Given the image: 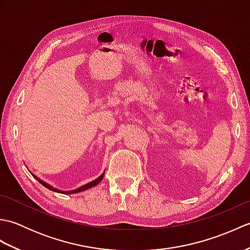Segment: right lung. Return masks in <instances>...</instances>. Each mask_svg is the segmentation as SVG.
Masks as SVG:
<instances>
[{
  "mask_svg": "<svg viewBox=\"0 0 250 250\" xmlns=\"http://www.w3.org/2000/svg\"><path fill=\"white\" fill-rule=\"evenodd\" d=\"M31 174H32V173H31ZM104 174H105V171H104L102 174H101L98 178H95L94 180H92V182H90V183H88V184H86V185H83L82 187H79V188H77V189H74V190H70V191H63V190H60V189H57V188H55V187H52L51 185L47 184L46 182H44V180H42L41 178L35 176L34 174H32V176H33L40 184L43 185L44 187H46L47 189H49V190H51V191H55V192H59V193H64V194H73V193L82 192V191H84V190H87V189H90V188L94 187V186H97V185L101 182V180L103 179Z\"/></svg>",
  "mask_w": 250,
  "mask_h": 250,
  "instance_id": "add662e5",
  "label": "right lung"
}]
</instances>
